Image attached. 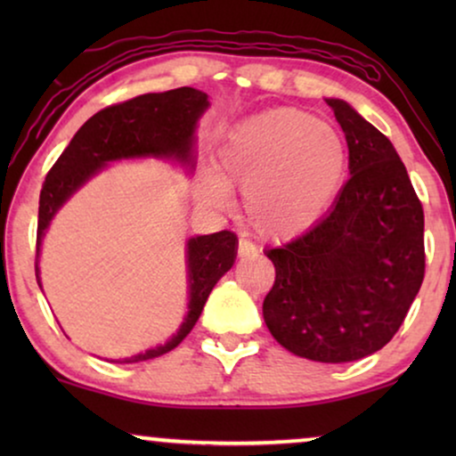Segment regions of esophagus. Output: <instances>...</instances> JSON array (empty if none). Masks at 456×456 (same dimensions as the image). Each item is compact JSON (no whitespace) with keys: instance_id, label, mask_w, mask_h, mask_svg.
<instances>
[{"instance_id":"1","label":"esophagus","mask_w":456,"mask_h":456,"mask_svg":"<svg viewBox=\"0 0 456 456\" xmlns=\"http://www.w3.org/2000/svg\"><path fill=\"white\" fill-rule=\"evenodd\" d=\"M255 245L251 240H247V239H240L239 240V255L240 257H255Z\"/></svg>"}]
</instances>
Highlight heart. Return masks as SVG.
Wrapping results in <instances>:
<instances>
[{
	"instance_id": "obj_1",
	"label": "heart",
	"mask_w": 456,
	"mask_h": 456,
	"mask_svg": "<svg viewBox=\"0 0 456 456\" xmlns=\"http://www.w3.org/2000/svg\"><path fill=\"white\" fill-rule=\"evenodd\" d=\"M217 178L201 184V199L222 208L226 186H245V214L264 236H292L311 226L348 172L345 136L309 111L278 108L226 130L216 153Z\"/></svg>"
}]
</instances>
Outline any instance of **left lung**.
<instances>
[{
  "label": "left lung",
  "mask_w": 456,
  "mask_h": 456,
  "mask_svg": "<svg viewBox=\"0 0 456 456\" xmlns=\"http://www.w3.org/2000/svg\"><path fill=\"white\" fill-rule=\"evenodd\" d=\"M328 105L351 178L314 228L265 253L276 280L264 320L286 351L346 363L388 345L421 289L423 208L392 142L342 99Z\"/></svg>",
  "instance_id": "obj_1"
}]
</instances>
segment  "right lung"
Segmentation results:
<instances>
[{
    "mask_svg": "<svg viewBox=\"0 0 456 456\" xmlns=\"http://www.w3.org/2000/svg\"><path fill=\"white\" fill-rule=\"evenodd\" d=\"M208 93L180 86L166 93H147L128 102L110 105L89 118L70 145L47 172L39 197L35 273L39 280L41 239L61 205L102 170L105 164L126 158H167L184 166L195 161L197 120L208 110ZM239 239L230 230L195 236L186 245L189 264V314L166 345L124 359V363L155 359L176 348L195 326L203 305L217 280L232 267Z\"/></svg>",
    "mask_w": 456,
    "mask_h": 456,
    "instance_id": "1",
    "label": "right lung"
}]
</instances>
